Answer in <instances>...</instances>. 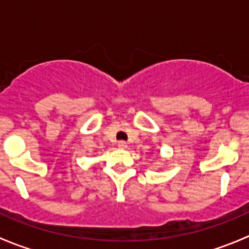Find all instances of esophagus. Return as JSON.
Returning <instances> with one entry per match:
<instances>
[{
  "label": "esophagus",
  "instance_id": "34e87169",
  "mask_svg": "<svg viewBox=\"0 0 249 249\" xmlns=\"http://www.w3.org/2000/svg\"><path fill=\"white\" fill-rule=\"evenodd\" d=\"M118 147H119V148H126L127 144H126V142H125V141H119V142H118Z\"/></svg>",
  "mask_w": 249,
  "mask_h": 249
}]
</instances>
